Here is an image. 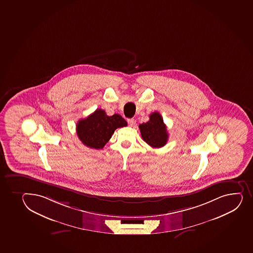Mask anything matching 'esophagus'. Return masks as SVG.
Instances as JSON below:
<instances>
[{"label":"esophagus","instance_id":"1","mask_svg":"<svg viewBox=\"0 0 253 253\" xmlns=\"http://www.w3.org/2000/svg\"><path fill=\"white\" fill-rule=\"evenodd\" d=\"M127 121H128V125H129V126H131V127H134V126H135V120H133V119H128V120H127Z\"/></svg>","mask_w":253,"mask_h":253}]
</instances>
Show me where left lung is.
I'll list each match as a JSON object with an SVG mask.
<instances>
[{
  "instance_id": "1",
  "label": "left lung",
  "mask_w": 253,
  "mask_h": 253,
  "mask_svg": "<svg viewBox=\"0 0 253 253\" xmlns=\"http://www.w3.org/2000/svg\"><path fill=\"white\" fill-rule=\"evenodd\" d=\"M143 141L152 148H162L167 143V127L159 112L152 113L148 122L138 126Z\"/></svg>"
}]
</instances>
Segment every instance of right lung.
Returning <instances> with one entry per match:
<instances>
[{
	"label": "right lung",
	"instance_id": "right-lung-1",
	"mask_svg": "<svg viewBox=\"0 0 253 253\" xmlns=\"http://www.w3.org/2000/svg\"><path fill=\"white\" fill-rule=\"evenodd\" d=\"M125 126L127 122L121 115L108 116L104 110L98 109L86 119L79 120L76 132L85 146L99 149L104 148L116 128Z\"/></svg>",
	"mask_w": 253,
	"mask_h": 253
}]
</instances>
